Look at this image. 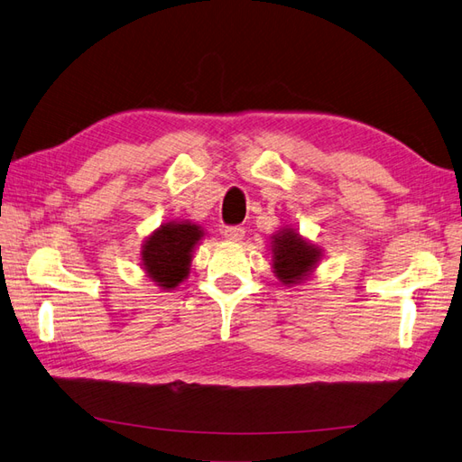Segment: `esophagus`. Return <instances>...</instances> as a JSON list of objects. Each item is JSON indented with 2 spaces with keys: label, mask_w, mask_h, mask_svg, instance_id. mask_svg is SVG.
<instances>
[{
  "label": "esophagus",
  "mask_w": 462,
  "mask_h": 462,
  "mask_svg": "<svg viewBox=\"0 0 462 462\" xmlns=\"http://www.w3.org/2000/svg\"><path fill=\"white\" fill-rule=\"evenodd\" d=\"M222 234H224V238L230 240V242H240L244 238L245 232H244L242 226H228Z\"/></svg>",
  "instance_id": "obj_1"
}]
</instances>
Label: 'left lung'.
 Here are the masks:
<instances>
[{
	"label": "left lung",
	"instance_id": "1",
	"mask_svg": "<svg viewBox=\"0 0 462 462\" xmlns=\"http://www.w3.org/2000/svg\"><path fill=\"white\" fill-rule=\"evenodd\" d=\"M270 250L273 273L287 287L307 282L325 252L291 226H283L270 236Z\"/></svg>",
	"mask_w": 462,
	"mask_h": 462
}]
</instances>
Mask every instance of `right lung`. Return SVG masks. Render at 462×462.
Listing matches in <instances>:
<instances>
[{"mask_svg": "<svg viewBox=\"0 0 462 462\" xmlns=\"http://www.w3.org/2000/svg\"><path fill=\"white\" fill-rule=\"evenodd\" d=\"M202 236L205 230L200 224L189 220L161 224L142 245V265L149 280L163 291L179 287L189 277L192 252Z\"/></svg>", "mask_w": 462, "mask_h": 462, "instance_id": "add662e5", "label": "right lung"}]
</instances>
